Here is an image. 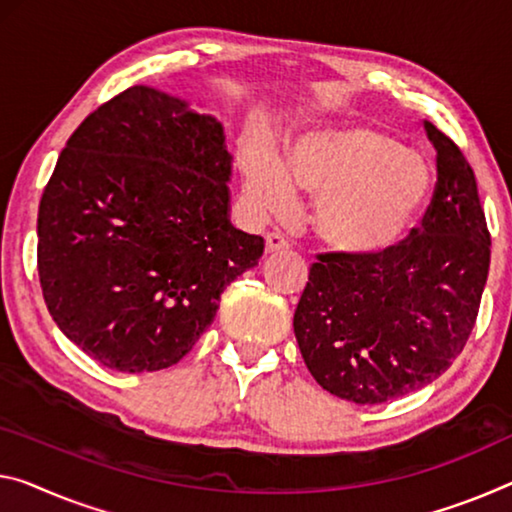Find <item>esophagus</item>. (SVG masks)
Masks as SVG:
<instances>
[{"label": "esophagus", "instance_id": "1", "mask_svg": "<svg viewBox=\"0 0 512 512\" xmlns=\"http://www.w3.org/2000/svg\"><path fill=\"white\" fill-rule=\"evenodd\" d=\"M265 247H267V254H279V251H288L290 245L288 240L283 238L279 233H267L265 235Z\"/></svg>", "mask_w": 512, "mask_h": 512}]
</instances>
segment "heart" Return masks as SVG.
Wrapping results in <instances>:
<instances>
[{
    "mask_svg": "<svg viewBox=\"0 0 512 512\" xmlns=\"http://www.w3.org/2000/svg\"><path fill=\"white\" fill-rule=\"evenodd\" d=\"M242 176L251 203L265 215H288L297 187L313 196V233L329 251L350 258L396 247L419 219L432 187L423 157L364 125L306 132L286 160L249 144Z\"/></svg>",
    "mask_w": 512,
    "mask_h": 512,
    "instance_id": "b5f03b06",
    "label": "heart"
}]
</instances>
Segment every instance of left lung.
Masks as SVG:
<instances>
[{
  "label": "left lung",
  "mask_w": 512,
  "mask_h": 512,
  "mask_svg": "<svg viewBox=\"0 0 512 512\" xmlns=\"http://www.w3.org/2000/svg\"><path fill=\"white\" fill-rule=\"evenodd\" d=\"M437 185L421 229L377 256L320 254L293 327L322 389L359 405L435 382L465 348L490 270L474 169L432 123Z\"/></svg>",
  "instance_id": "1"
}]
</instances>
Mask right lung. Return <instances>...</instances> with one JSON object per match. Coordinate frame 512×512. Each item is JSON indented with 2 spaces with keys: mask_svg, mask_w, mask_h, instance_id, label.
Returning <instances> with one entry per match:
<instances>
[{
  "mask_svg": "<svg viewBox=\"0 0 512 512\" xmlns=\"http://www.w3.org/2000/svg\"><path fill=\"white\" fill-rule=\"evenodd\" d=\"M224 128L190 102L130 86L86 116L38 206L47 311L121 373L178 364L265 242L231 224Z\"/></svg>",
  "mask_w": 512,
  "mask_h": 512,
  "instance_id": "right-lung-1",
  "label": "right lung"
}]
</instances>
